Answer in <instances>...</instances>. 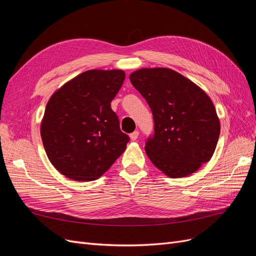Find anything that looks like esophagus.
I'll return each instance as SVG.
<instances>
[{
    "label": "esophagus",
    "mask_w": 256,
    "mask_h": 256,
    "mask_svg": "<svg viewBox=\"0 0 256 256\" xmlns=\"http://www.w3.org/2000/svg\"><path fill=\"white\" fill-rule=\"evenodd\" d=\"M138 136V131H134L132 134H130V140L131 141H136Z\"/></svg>",
    "instance_id": "1"
}]
</instances>
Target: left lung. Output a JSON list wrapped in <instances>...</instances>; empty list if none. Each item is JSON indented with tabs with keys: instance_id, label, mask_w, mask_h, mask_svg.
Here are the masks:
<instances>
[{
	"instance_id": "obj_1",
	"label": "left lung",
	"mask_w": 256,
	"mask_h": 256,
	"mask_svg": "<svg viewBox=\"0 0 256 256\" xmlns=\"http://www.w3.org/2000/svg\"><path fill=\"white\" fill-rule=\"evenodd\" d=\"M129 79L152 112L154 134L145 152L166 176H188L212 159L220 120L212 99L196 83L170 68H142Z\"/></svg>"
}]
</instances>
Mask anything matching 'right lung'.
Segmentation results:
<instances>
[{"label": "right lung", "instance_id": "right-lung-1", "mask_svg": "<svg viewBox=\"0 0 256 256\" xmlns=\"http://www.w3.org/2000/svg\"><path fill=\"white\" fill-rule=\"evenodd\" d=\"M120 69H92L53 92L40 134L46 154L60 173L74 180H96L125 152L129 136L120 131L111 102L125 80Z\"/></svg>", "mask_w": 256, "mask_h": 256}]
</instances>
